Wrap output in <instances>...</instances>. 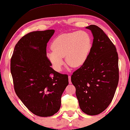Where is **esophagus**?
Instances as JSON below:
<instances>
[{
    "label": "esophagus",
    "mask_w": 130,
    "mask_h": 130,
    "mask_svg": "<svg viewBox=\"0 0 130 130\" xmlns=\"http://www.w3.org/2000/svg\"><path fill=\"white\" fill-rule=\"evenodd\" d=\"M68 79H69V84H72V83H71V76H68Z\"/></svg>",
    "instance_id": "obj_1"
}]
</instances>
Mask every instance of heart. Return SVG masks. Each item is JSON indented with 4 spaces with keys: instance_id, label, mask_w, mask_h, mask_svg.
Returning <instances> with one entry per match:
<instances>
[{
    "instance_id": "heart-1",
    "label": "heart",
    "mask_w": 130,
    "mask_h": 130,
    "mask_svg": "<svg viewBox=\"0 0 130 130\" xmlns=\"http://www.w3.org/2000/svg\"><path fill=\"white\" fill-rule=\"evenodd\" d=\"M92 48V41L89 35L84 31L62 34L53 41V51L47 53V56L56 71H61L64 63L63 58L71 67L83 65Z\"/></svg>"
}]
</instances>
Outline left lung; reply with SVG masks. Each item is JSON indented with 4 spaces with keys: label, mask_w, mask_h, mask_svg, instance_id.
<instances>
[{
    "label": "left lung",
    "mask_w": 130,
    "mask_h": 130,
    "mask_svg": "<svg viewBox=\"0 0 130 130\" xmlns=\"http://www.w3.org/2000/svg\"><path fill=\"white\" fill-rule=\"evenodd\" d=\"M92 46L84 64L71 76L80 108L89 116L105 110L112 101L119 80L116 47L103 30L94 25Z\"/></svg>",
    "instance_id": "8db88e82"
}]
</instances>
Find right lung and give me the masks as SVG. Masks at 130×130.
<instances>
[{
    "label": "right lung",
    "mask_w": 130,
    "mask_h": 130,
    "mask_svg": "<svg viewBox=\"0 0 130 130\" xmlns=\"http://www.w3.org/2000/svg\"><path fill=\"white\" fill-rule=\"evenodd\" d=\"M54 29L32 32L16 43L10 61V72L17 96L29 111L50 117L59 110L61 96L68 76L53 69L46 56L47 43Z\"/></svg>",
    "instance_id": "add662e5"
}]
</instances>
